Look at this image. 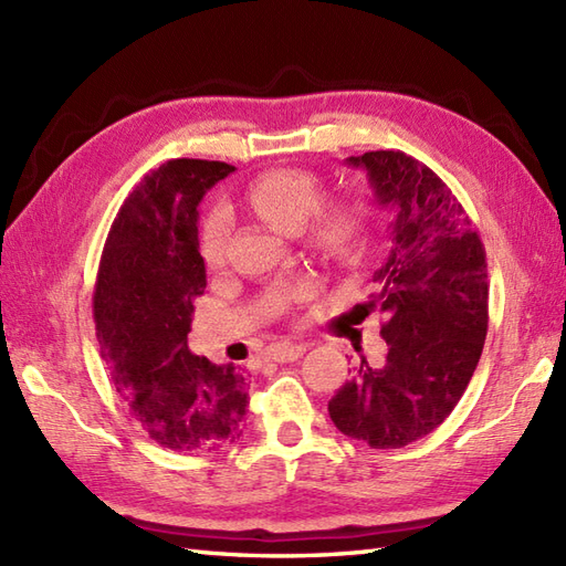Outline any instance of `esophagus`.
I'll return each instance as SVG.
<instances>
[{
    "instance_id": "1",
    "label": "esophagus",
    "mask_w": 566,
    "mask_h": 566,
    "mask_svg": "<svg viewBox=\"0 0 566 566\" xmlns=\"http://www.w3.org/2000/svg\"><path fill=\"white\" fill-rule=\"evenodd\" d=\"M306 353V345H296V343H280L270 350V357L274 363H294Z\"/></svg>"
}]
</instances>
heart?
<instances>
[{
  "instance_id": "1",
  "label": "heart",
  "mask_w": 566,
  "mask_h": 566,
  "mask_svg": "<svg viewBox=\"0 0 566 566\" xmlns=\"http://www.w3.org/2000/svg\"><path fill=\"white\" fill-rule=\"evenodd\" d=\"M323 182L316 172L302 167H276L260 172L245 187V203L252 213L280 233H294L304 227L308 245L333 268H353L363 258L369 238V209L363 199L340 195L321 201ZM231 216L213 209L201 226L199 252L209 268L219 270L226 260V240ZM306 286H296L292 298H306Z\"/></svg>"
}]
</instances>
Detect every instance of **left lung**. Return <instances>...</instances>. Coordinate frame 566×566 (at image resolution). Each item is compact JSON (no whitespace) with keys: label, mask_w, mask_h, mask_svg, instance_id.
<instances>
[{"label":"left lung","mask_w":566,"mask_h":566,"mask_svg":"<svg viewBox=\"0 0 566 566\" xmlns=\"http://www.w3.org/2000/svg\"><path fill=\"white\" fill-rule=\"evenodd\" d=\"M365 167L381 207L394 209L391 250L375 272L365 316H384L387 355L359 359L328 401L343 436L396 450L436 430L472 379L489 328L486 252L442 179L401 150H371Z\"/></svg>","instance_id":"obj_1"}]
</instances>
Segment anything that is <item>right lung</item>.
<instances>
[{
    "label": "right lung",
    "mask_w": 566,
    "mask_h": 566,
    "mask_svg": "<svg viewBox=\"0 0 566 566\" xmlns=\"http://www.w3.org/2000/svg\"><path fill=\"white\" fill-rule=\"evenodd\" d=\"M235 170L216 160H167L118 209L94 284L102 357L128 411L160 448L199 454L243 436L248 381L187 347L195 298L207 290L199 201Z\"/></svg>",
    "instance_id": "add662e5"
}]
</instances>
